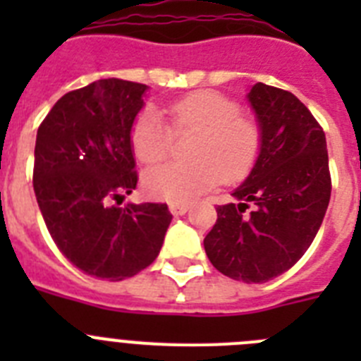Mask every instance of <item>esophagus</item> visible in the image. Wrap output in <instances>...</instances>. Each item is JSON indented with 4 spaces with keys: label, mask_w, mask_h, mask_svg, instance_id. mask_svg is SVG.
<instances>
[{
    "label": "esophagus",
    "mask_w": 361,
    "mask_h": 361,
    "mask_svg": "<svg viewBox=\"0 0 361 361\" xmlns=\"http://www.w3.org/2000/svg\"><path fill=\"white\" fill-rule=\"evenodd\" d=\"M188 209H190V204H186V202H171L170 204V212H171V215H175V216L184 215Z\"/></svg>",
    "instance_id": "obj_1"
}]
</instances>
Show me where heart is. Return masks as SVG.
<instances>
[{
    "label": "heart",
    "mask_w": 361,
    "mask_h": 361,
    "mask_svg": "<svg viewBox=\"0 0 361 361\" xmlns=\"http://www.w3.org/2000/svg\"><path fill=\"white\" fill-rule=\"evenodd\" d=\"M175 132H197L191 162H164L145 175V188L155 199L188 202L222 180H240L250 173L260 153V128L238 116V104L215 90L191 92L166 108ZM171 130L157 111L145 110L132 126L137 159L155 164L171 148Z\"/></svg>",
    "instance_id": "1"
}]
</instances>
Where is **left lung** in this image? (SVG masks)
I'll return each mask as SVG.
<instances>
[{"label": "left lung", "instance_id": "1", "mask_svg": "<svg viewBox=\"0 0 361 361\" xmlns=\"http://www.w3.org/2000/svg\"><path fill=\"white\" fill-rule=\"evenodd\" d=\"M245 97L260 153L233 190L238 202L216 208L204 250L222 275L264 283L295 266L317 237L331 199L329 157L324 130L291 92L257 82Z\"/></svg>", "mask_w": 361, "mask_h": 361}]
</instances>
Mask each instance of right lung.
I'll return each instance as SVG.
<instances>
[{
	"label": "right lung",
	"mask_w": 361,
	"mask_h": 361,
	"mask_svg": "<svg viewBox=\"0 0 361 361\" xmlns=\"http://www.w3.org/2000/svg\"><path fill=\"white\" fill-rule=\"evenodd\" d=\"M148 86L110 78L68 92L37 130L34 191L54 242L95 279H130L157 258L166 204L110 206L137 186L132 126Z\"/></svg>",
	"instance_id": "add662e5"
}]
</instances>
